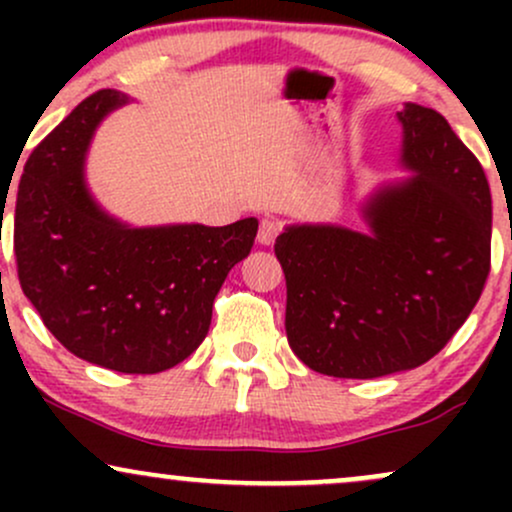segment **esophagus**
Masks as SVG:
<instances>
[{"label":"esophagus","mask_w":512,"mask_h":512,"mask_svg":"<svg viewBox=\"0 0 512 512\" xmlns=\"http://www.w3.org/2000/svg\"><path fill=\"white\" fill-rule=\"evenodd\" d=\"M276 236H279V223L274 219H262L260 231H257V243L260 245H272Z\"/></svg>","instance_id":"1"}]
</instances>
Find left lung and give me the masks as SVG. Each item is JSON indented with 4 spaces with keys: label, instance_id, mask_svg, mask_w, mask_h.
Returning a JSON list of instances; mask_svg holds the SVG:
<instances>
[{
    "label": "left lung",
    "instance_id": "8db88e82",
    "mask_svg": "<svg viewBox=\"0 0 512 512\" xmlns=\"http://www.w3.org/2000/svg\"><path fill=\"white\" fill-rule=\"evenodd\" d=\"M402 166L363 207L368 233L289 226L274 243L286 276V337L308 368L380 378L426 363L464 325L491 269V190L443 115L407 103Z\"/></svg>",
    "mask_w": 512,
    "mask_h": 512
}]
</instances>
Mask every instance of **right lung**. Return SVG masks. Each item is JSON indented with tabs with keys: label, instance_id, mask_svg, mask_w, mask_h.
<instances>
[{
	"label": "right lung",
	"instance_id": "1",
	"mask_svg": "<svg viewBox=\"0 0 512 512\" xmlns=\"http://www.w3.org/2000/svg\"><path fill=\"white\" fill-rule=\"evenodd\" d=\"M125 103L113 88L91 93L35 146L16 195L14 255L23 293L64 349L149 375L204 342L216 293L250 255L257 219L129 228L105 214L86 190L84 158L103 117Z\"/></svg>",
	"mask_w": 512,
	"mask_h": 512
}]
</instances>
